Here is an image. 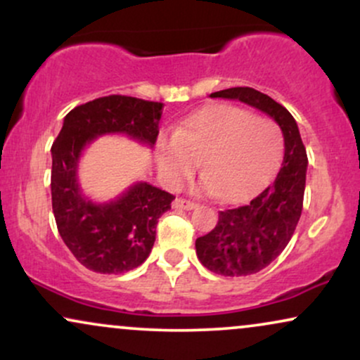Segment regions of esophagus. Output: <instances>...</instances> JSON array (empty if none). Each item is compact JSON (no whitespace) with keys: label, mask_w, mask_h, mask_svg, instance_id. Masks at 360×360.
Returning a JSON list of instances; mask_svg holds the SVG:
<instances>
[{"label":"esophagus","mask_w":360,"mask_h":360,"mask_svg":"<svg viewBox=\"0 0 360 360\" xmlns=\"http://www.w3.org/2000/svg\"><path fill=\"white\" fill-rule=\"evenodd\" d=\"M172 206H174L176 210H193L194 206H196V203H193V201L189 200H184V198H176Z\"/></svg>","instance_id":"esophagus-1"}]
</instances>
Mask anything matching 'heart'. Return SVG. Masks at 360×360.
<instances>
[{"mask_svg": "<svg viewBox=\"0 0 360 360\" xmlns=\"http://www.w3.org/2000/svg\"><path fill=\"white\" fill-rule=\"evenodd\" d=\"M283 134L278 123L235 105L210 106L157 142L159 169L177 184L201 159L200 188L229 203L259 191L278 167Z\"/></svg>", "mask_w": 360, "mask_h": 360, "instance_id": "b5f03b06", "label": "heart"}]
</instances>
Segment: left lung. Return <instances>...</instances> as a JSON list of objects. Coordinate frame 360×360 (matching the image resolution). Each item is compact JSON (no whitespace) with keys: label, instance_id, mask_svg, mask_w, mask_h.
<instances>
[{"label":"left lung","instance_id":"left-lung-1","mask_svg":"<svg viewBox=\"0 0 360 360\" xmlns=\"http://www.w3.org/2000/svg\"><path fill=\"white\" fill-rule=\"evenodd\" d=\"M212 98L238 100L267 113L283 130L284 155L272 184L247 205L218 213L212 232L196 238V255L220 276H250L286 249L303 210L308 157L298 125L289 111L254 88H230Z\"/></svg>","mask_w":360,"mask_h":360}]
</instances>
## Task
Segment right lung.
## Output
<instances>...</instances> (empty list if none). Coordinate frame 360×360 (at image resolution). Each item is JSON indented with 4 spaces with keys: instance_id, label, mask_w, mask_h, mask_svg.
<instances>
[{
    "instance_id": "1",
    "label": "right lung",
    "mask_w": 360,
    "mask_h": 360,
    "mask_svg": "<svg viewBox=\"0 0 360 360\" xmlns=\"http://www.w3.org/2000/svg\"><path fill=\"white\" fill-rule=\"evenodd\" d=\"M162 103L140 98H96L69 111L52 143V210L68 249L84 267L100 274H122L143 264L155 242L157 221L171 210L172 194L137 183L110 203L96 205L81 193V152L105 134H125L154 147Z\"/></svg>"
}]
</instances>
